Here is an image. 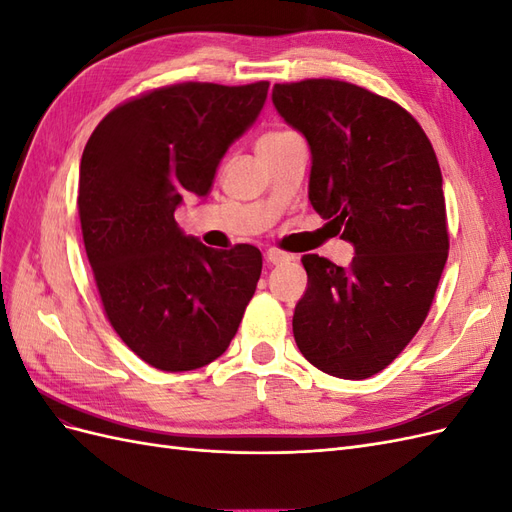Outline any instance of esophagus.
I'll list each match as a JSON object with an SVG mask.
<instances>
[{"mask_svg": "<svg viewBox=\"0 0 512 512\" xmlns=\"http://www.w3.org/2000/svg\"><path fill=\"white\" fill-rule=\"evenodd\" d=\"M294 256L282 252V250H275V247H271V250H267V260L271 262V265H284V262H290Z\"/></svg>", "mask_w": 512, "mask_h": 512, "instance_id": "1", "label": "esophagus"}]
</instances>
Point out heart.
Here are the masks:
<instances>
[{
	"label": "heart",
	"instance_id": "heart-1",
	"mask_svg": "<svg viewBox=\"0 0 512 512\" xmlns=\"http://www.w3.org/2000/svg\"><path fill=\"white\" fill-rule=\"evenodd\" d=\"M292 132H286V130H275V132H267L265 136L260 138L258 141V147H262V145H275V143H280V141H284V138H288Z\"/></svg>",
	"mask_w": 512,
	"mask_h": 512
}]
</instances>
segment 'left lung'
Wrapping results in <instances>:
<instances>
[{
  "instance_id": "1",
  "label": "left lung",
  "mask_w": 512,
  "mask_h": 512,
  "mask_svg": "<svg viewBox=\"0 0 512 512\" xmlns=\"http://www.w3.org/2000/svg\"><path fill=\"white\" fill-rule=\"evenodd\" d=\"M280 117L312 151L309 203L354 258H301L307 290L292 333L329 376L378 374L421 329L448 256L442 173L416 119L382 96L333 79L273 87Z\"/></svg>"
}]
</instances>
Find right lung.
Masks as SVG:
<instances>
[{
	"instance_id": "add662e5",
	"label": "right lung",
	"mask_w": 512,
	"mask_h": 512,
	"mask_svg": "<svg viewBox=\"0 0 512 512\" xmlns=\"http://www.w3.org/2000/svg\"><path fill=\"white\" fill-rule=\"evenodd\" d=\"M269 83H181L117 106L89 136L79 170L85 252L108 322L162 371H190L230 346L262 254L213 250L175 222L205 198L228 147L254 126Z\"/></svg>"
}]
</instances>
